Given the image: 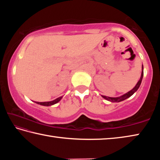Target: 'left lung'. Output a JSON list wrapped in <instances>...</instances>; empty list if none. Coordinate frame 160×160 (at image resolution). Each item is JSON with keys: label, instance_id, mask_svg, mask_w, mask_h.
Listing matches in <instances>:
<instances>
[{"label": "left lung", "instance_id": "obj_1", "mask_svg": "<svg viewBox=\"0 0 160 160\" xmlns=\"http://www.w3.org/2000/svg\"><path fill=\"white\" fill-rule=\"evenodd\" d=\"M142 73H141V77H140L139 81L136 84V85H135L134 87V88L132 89L131 91H129L128 92L124 94L123 95L121 96V97H109L102 96V95L103 98H104L105 99H107V100H108V101L112 102H119L123 101V100L126 99L127 98H128V97H130L131 95H132V94H133L135 92L138 90V89L139 88L140 84H141L142 79V77H143V66H142Z\"/></svg>", "mask_w": 160, "mask_h": 160}]
</instances>
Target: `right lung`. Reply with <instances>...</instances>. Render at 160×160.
Instances as JSON below:
<instances>
[{
    "label": "right lung",
    "mask_w": 160,
    "mask_h": 160,
    "mask_svg": "<svg viewBox=\"0 0 160 160\" xmlns=\"http://www.w3.org/2000/svg\"><path fill=\"white\" fill-rule=\"evenodd\" d=\"M61 98H62V97H58V98L54 99V100H53V101H51V102H37L36 103L38 104H41V105H43V106L48 107V106H51V105L56 104V103L60 101Z\"/></svg>",
    "instance_id": "right-lung-1"
}]
</instances>
